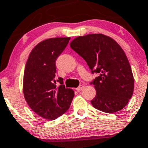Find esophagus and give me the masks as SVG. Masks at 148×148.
<instances>
[{
	"label": "esophagus",
	"instance_id": "1",
	"mask_svg": "<svg viewBox=\"0 0 148 148\" xmlns=\"http://www.w3.org/2000/svg\"><path fill=\"white\" fill-rule=\"evenodd\" d=\"M83 88H84V86H83V85H79V86L77 87V88H75V90H77V91H80V90L83 89Z\"/></svg>",
	"mask_w": 148,
	"mask_h": 148
}]
</instances>
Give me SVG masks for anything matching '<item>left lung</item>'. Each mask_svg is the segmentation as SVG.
Returning a JSON list of instances; mask_svg holds the SVG:
<instances>
[{
  "label": "left lung",
  "mask_w": 148,
  "mask_h": 148,
  "mask_svg": "<svg viewBox=\"0 0 148 148\" xmlns=\"http://www.w3.org/2000/svg\"><path fill=\"white\" fill-rule=\"evenodd\" d=\"M71 48L86 61L92 73L99 75L92 82L96 95L92 106L113 113L125 107L134 90V77L127 56L115 40L103 34L78 36Z\"/></svg>",
  "instance_id": "obj_1"
}]
</instances>
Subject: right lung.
<instances>
[{
	"label": "right lung",
	"mask_w": 148,
	"mask_h": 148,
	"mask_svg": "<svg viewBox=\"0 0 148 148\" xmlns=\"http://www.w3.org/2000/svg\"><path fill=\"white\" fill-rule=\"evenodd\" d=\"M71 38H52L41 41L30 52L23 75L24 97L33 112L53 120L65 113L71 106L74 91L65 88L63 79L56 80V60ZM61 85L57 86L56 83Z\"/></svg>",
	"instance_id": "add662e5"
}]
</instances>
